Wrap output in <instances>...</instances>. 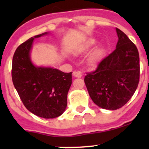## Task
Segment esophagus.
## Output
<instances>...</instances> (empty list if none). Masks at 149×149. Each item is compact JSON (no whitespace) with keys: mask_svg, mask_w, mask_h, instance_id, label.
Returning a JSON list of instances; mask_svg holds the SVG:
<instances>
[{"mask_svg":"<svg viewBox=\"0 0 149 149\" xmlns=\"http://www.w3.org/2000/svg\"><path fill=\"white\" fill-rule=\"evenodd\" d=\"M73 75L76 78H81L82 76V73L81 71H74L73 73Z\"/></svg>","mask_w":149,"mask_h":149,"instance_id":"obj_1","label":"esophagus"}]
</instances>
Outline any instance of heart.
I'll list each match as a JSON object with an SVG mask.
<instances>
[{
    "instance_id": "obj_1",
    "label": "heart",
    "mask_w": 149,
    "mask_h": 149,
    "mask_svg": "<svg viewBox=\"0 0 149 149\" xmlns=\"http://www.w3.org/2000/svg\"><path fill=\"white\" fill-rule=\"evenodd\" d=\"M97 40H94V39H90L88 40L85 44L83 45V46L81 47L82 50H86L88 48H89L90 47L94 45L97 43ZM104 55V50L102 49H98L92 54V55L90 56L89 59H88V63L91 65L95 66L97 65L100 62V61Z\"/></svg>"
}]
</instances>
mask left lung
Listing matches in <instances>:
<instances>
[{"label":"left lung","instance_id":"left-lung-1","mask_svg":"<svg viewBox=\"0 0 149 149\" xmlns=\"http://www.w3.org/2000/svg\"><path fill=\"white\" fill-rule=\"evenodd\" d=\"M116 49L99 63L96 70L84 78L94 104L115 110L124 106L134 94L139 82V54L136 46L119 29Z\"/></svg>","mask_w":149,"mask_h":149}]
</instances>
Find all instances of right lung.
<instances>
[{"instance_id":"add662e5","label":"right lung","mask_w":149,"mask_h":149,"mask_svg":"<svg viewBox=\"0 0 149 149\" xmlns=\"http://www.w3.org/2000/svg\"><path fill=\"white\" fill-rule=\"evenodd\" d=\"M49 32L31 37L20 45L12 61V81L25 107L40 118L59 117L67 107V96L72 84V73L57 68L36 66L31 60L34 40Z\"/></svg>"}]
</instances>
